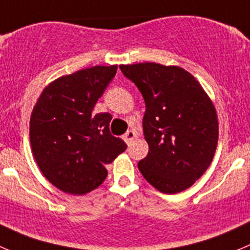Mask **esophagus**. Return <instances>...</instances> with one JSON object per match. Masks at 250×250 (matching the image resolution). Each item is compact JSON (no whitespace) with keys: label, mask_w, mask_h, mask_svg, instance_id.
<instances>
[{"label":"esophagus","mask_w":250,"mask_h":250,"mask_svg":"<svg viewBox=\"0 0 250 250\" xmlns=\"http://www.w3.org/2000/svg\"><path fill=\"white\" fill-rule=\"evenodd\" d=\"M137 137V133L134 132V130H128L127 133H125V136H123V139L125 141V143L127 144H130L132 143V141Z\"/></svg>","instance_id":"obj_1"}]
</instances>
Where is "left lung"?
<instances>
[{
  "label": "left lung",
  "mask_w": 250,
  "mask_h": 250,
  "mask_svg": "<svg viewBox=\"0 0 250 250\" xmlns=\"http://www.w3.org/2000/svg\"><path fill=\"white\" fill-rule=\"evenodd\" d=\"M146 102L148 155L138 169L151 186L178 193L195 184L214 157L218 120L211 99L190 72L157 62L120 65Z\"/></svg>",
  "instance_id": "obj_1"
}]
</instances>
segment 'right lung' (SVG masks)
<instances>
[{
	"instance_id": "add662e5",
	"label": "right lung",
	"mask_w": 250,
	"mask_h": 250,
	"mask_svg": "<svg viewBox=\"0 0 250 250\" xmlns=\"http://www.w3.org/2000/svg\"><path fill=\"white\" fill-rule=\"evenodd\" d=\"M117 65L92 66L51 81L41 93L29 136L34 159L55 188L85 195L99 188L127 144L109 133V113L92 109L116 75Z\"/></svg>"
}]
</instances>
